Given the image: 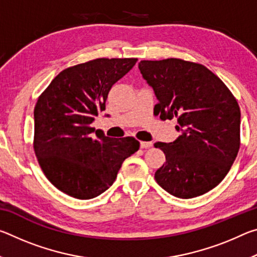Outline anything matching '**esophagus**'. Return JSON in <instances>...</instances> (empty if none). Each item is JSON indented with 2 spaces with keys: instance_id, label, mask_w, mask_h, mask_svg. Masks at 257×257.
Returning a JSON list of instances; mask_svg holds the SVG:
<instances>
[{
  "instance_id": "obj_1",
  "label": "esophagus",
  "mask_w": 257,
  "mask_h": 257,
  "mask_svg": "<svg viewBox=\"0 0 257 257\" xmlns=\"http://www.w3.org/2000/svg\"><path fill=\"white\" fill-rule=\"evenodd\" d=\"M153 146L152 142H141V149H149V147Z\"/></svg>"
}]
</instances>
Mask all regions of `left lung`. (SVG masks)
<instances>
[{
	"instance_id": "1",
	"label": "left lung",
	"mask_w": 257,
	"mask_h": 257,
	"mask_svg": "<svg viewBox=\"0 0 257 257\" xmlns=\"http://www.w3.org/2000/svg\"><path fill=\"white\" fill-rule=\"evenodd\" d=\"M139 70L153 87L161 120L177 119L181 135L155 143L165 164L155 180L179 198L201 196L227 176L240 147V108L224 82L203 64L181 59L143 60Z\"/></svg>"
}]
</instances>
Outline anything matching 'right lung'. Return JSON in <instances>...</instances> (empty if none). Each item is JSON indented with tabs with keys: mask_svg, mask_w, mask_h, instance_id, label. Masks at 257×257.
Instances as JSON below:
<instances>
[{
	"mask_svg": "<svg viewBox=\"0 0 257 257\" xmlns=\"http://www.w3.org/2000/svg\"><path fill=\"white\" fill-rule=\"evenodd\" d=\"M137 59H95L64 69L38 97L34 151L54 187L78 199L94 198L114 182L123 161L139 149L134 137L110 138L92 122L108 92Z\"/></svg>",
	"mask_w": 257,
	"mask_h": 257,
	"instance_id": "1",
	"label": "right lung"
}]
</instances>
